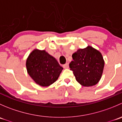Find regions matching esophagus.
Segmentation results:
<instances>
[{"label": "esophagus", "instance_id": "34e87169", "mask_svg": "<svg viewBox=\"0 0 122 122\" xmlns=\"http://www.w3.org/2000/svg\"><path fill=\"white\" fill-rule=\"evenodd\" d=\"M63 67L64 68H69V64L68 63H66V64L63 65Z\"/></svg>", "mask_w": 122, "mask_h": 122}]
</instances>
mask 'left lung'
Instances as JSON below:
<instances>
[{
    "instance_id": "left-lung-1",
    "label": "left lung",
    "mask_w": 122,
    "mask_h": 122,
    "mask_svg": "<svg viewBox=\"0 0 122 122\" xmlns=\"http://www.w3.org/2000/svg\"><path fill=\"white\" fill-rule=\"evenodd\" d=\"M72 57L73 61L69 66L77 82L84 87L97 84L104 66L101 52L92 46H87L85 48L78 49Z\"/></svg>"
}]
</instances>
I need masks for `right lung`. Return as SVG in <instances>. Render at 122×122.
<instances>
[{
	"instance_id": "obj_1",
	"label": "right lung",
	"mask_w": 122,
	"mask_h": 122,
	"mask_svg": "<svg viewBox=\"0 0 122 122\" xmlns=\"http://www.w3.org/2000/svg\"><path fill=\"white\" fill-rule=\"evenodd\" d=\"M27 72L36 84L48 87L58 78L63 68L45 50L35 49L26 61Z\"/></svg>"
}]
</instances>
